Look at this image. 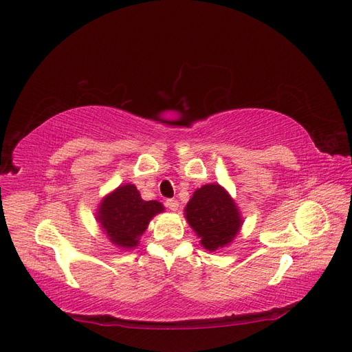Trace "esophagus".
<instances>
[{
    "instance_id": "obj_1",
    "label": "esophagus",
    "mask_w": 352,
    "mask_h": 352,
    "mask_svg": "<svg viewBox=\"0 0 352 352\" xmlns=\"http://www.w3.org/2000/svg\"><path fill=\"white\" fill-rule=\"evenodd\" d=\"M166 207H167L168 210L176 211V210L179 208V202H177V199H175V198H170V199L166 201Z\"/></svg>"
}]
</instances>
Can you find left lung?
Instances as JSON below:
<instances>
[{"label": "left lung", "mask_w": 352, "mask_h": 352, "mask_svg": "<svg viewBox=\"0 0 352 352\" xmlns=\"http://www.w3.org/2000/svg\"><path fill=\"white\" fill-rule=\"evenodd\" d=\"M185 217L208 251L226 247L242 226L241 212L228 190L219 184L197 189L185 207Z\"/></svg>", "instance_id": "left-lung-1"}]
</instances>
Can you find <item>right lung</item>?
Masks as SVG:
<instances>
[{"label":"right lung","instance_id":"right-lung-1","mask_svg":"<svg viewBox=\"0 0 352 352\" xmlns=\"http://www.w3.org/2000/svg\"><path fill=\"white\" fill-rule=\"evenodd\" d=\"M163 210L162 202L144 201L135 185L126 184L100 202L97 220L111 243L132 250L140 243L150 220Z\"/></svg>","mask_w":352,"mask_h":352}]
</instances>
